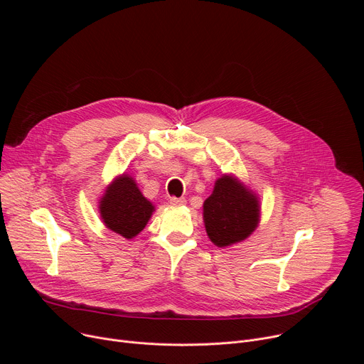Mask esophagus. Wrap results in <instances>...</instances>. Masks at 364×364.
<instances>
[{"label": "esophagus", "mask_w": 364, "mask_h": 364, "mask_svg": "<svg viewBox=\"0 0 364 364\" xmlns=\"http://www.w3.org/2000/svg\"><path fill=\"white\" fill-rule=\"evenodd\" d=\"M170 203L173 205H183V204H186V198L184 197H171Z\"/></svg>", "instance_id": "esophagus-1"}]
</instances>
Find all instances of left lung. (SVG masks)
I'll return each mask as SVG.
<instances>
[{"mask_svg":"<svg viewBox=\"0 0 364 364\" xmlns=\"http://www.w3.org/2000/svg\"><path fill=\"white\" fill-rule=\"evenodd\" d=\"M203 218L210 240L223 247L246 239L257 226L256 197L233 177L223 176L204 201Z\"/></svg>","mask_w":364,"mask_h":364,"instance_id":"obj_1","label":"left lung"}]
</instances>
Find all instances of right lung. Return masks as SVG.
<instances>
[{
  "label": "right lung",
  "mask_w": 364,
  "mask_h": 364,
  "mask_svg": "<svg viewBox=\"0 0 364 364\" xmlns=\"http://www.w3.org/2000/svg\"><path fill=\"white\" fill-rule=\"evenodd\" d=\"M152 210L154 205L128 176L115 180L100 200V216L107 228L127 239L136 236L145 228Z\"/></svg>",
  "instance_id": "obj_1"
}]
</instances>
